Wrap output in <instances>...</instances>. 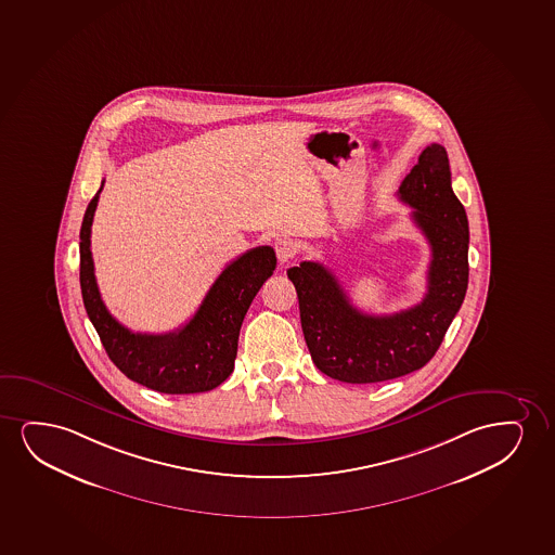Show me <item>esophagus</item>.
I'll use <instances>...</instances> for the list:
<instances>
[{
  "label": "esophagus",
  "mask_w": 555,
  "mask_h": 555,
  "mask_svg": "<svg viewBox=\"0 0 555 555\" xmlns=\"http://www.w3.org/2000/svg\"><path fill=\"white\" fill-rule=\"evenodd\" d=\"M274 253L281 263H288L289 259H294L296 256V243L288 237H279L274 241Z\"/></svg>",
  "instance_id": "obj_1"
}]
</instances>
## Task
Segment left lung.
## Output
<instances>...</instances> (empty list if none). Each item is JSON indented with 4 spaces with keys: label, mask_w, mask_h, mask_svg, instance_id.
Here are the masks:
<instances>
[{
    "label": "left lung",
    "mask_w": 555,
    "mask_h": 555,
    "mask_svg": "<svg viewBox=\"0 0 555 555\" xmlns=\"http://www.w3.org/2000/svg\"><path fill=\"white\" fill-rule=\"evenodd\" d=\"M431 246L427 294L412 309L375 317L353 307L337 276L317 261L288 269L310 358L324 375L375 384L424 367L439 350L468 284L467 212L452 190L447 149L433 143L399 186Z\"/></svg>",
    "instance_id": "8db88e82"
}]
</instances>
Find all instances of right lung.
I'll return each mask as SVG.
<instances>
[{"instance_id": "1", "label": "right lung", "mask_w": 555, "mask_h": 555, "mask_svg": "<svg viewBox=\"0 0 555 555\" xmlns=\"http://www.w3.org/2000/svg\"><path fill=\"white\" fill-rule=\"evenodd\" d=\"M101 190L103 182L88 203L80 228V289L88 318L105 352L130 380L159 393L180 396L217 388L235 365L238 332L246 310L276 267L273 248L258 246L231 261L210 286L194 317L177 332H130L111 317L95 282L90 233Z\"/></svg>"}]
</instances>
